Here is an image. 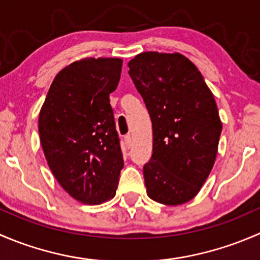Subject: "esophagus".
Returning a JSON list of instances; mask_svg holds the SVG:
<instances>
[{"instance_id":"1","label":"esophagus","mask_w":260,"mask_h":260,"mask_svg":"<svg viewBox=\"0 0 260 260\" xmlns=\"http://www.w3.org/2000/svg\"><path fill=\"white\" fill-rule=\"evenodd\" d=\"M124 145L127 148H131V147H132V137H131V135L124 136Z\"/></svg>"}]
</instances>
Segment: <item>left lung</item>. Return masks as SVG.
I'll use <instances>...</instances> for the list:
<instances>
[{
    "label": "left lung",
    "mask_w": 260,
    "mask_h": 260,
    "mask_svg": "<svg viewBox=\"0 0 260 260\" xmlns=\"http://www.w3.org/2000/svg\"><path fill=\"white\" fill-rule=\"evenodd\" d=\"M129 77L152 120V157L143 166L147 195L165 205L195 198L217 153L221 120L198 68L181 54L142 52Z\"/></svg>",
    "instance_id": "8db88e82"
}]
</instances>
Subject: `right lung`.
Masks as SVG:
<instances>
[{"mask_svg": "<svg viewBox=\"0 0 260 260\" xmlns=\"http://www.w3.org/2000/svg\"><path fill=\"white\" fill-rule=\"evenodd\" d=\"M122 60L75 61L55 77L39 115V135L50 170L61 187L84 204L114 198L123 153L109 94Z\"/></svg>", "mask_w": 260, "mask_h": 260, "instance_id": "add662e5", "label": "right lung"}]
</instances>
